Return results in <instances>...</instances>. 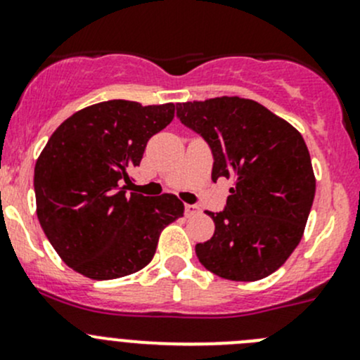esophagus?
I'll use <instances>...</instances> for the list:
<instances>
[{
    "label": "esophagus",
    "instance_id": "34e87169",
    "mask_svg": "<svg viewBox=\"0 0 360 360\" xmlns=\"http://www.w3.org/2000/svg\"><path fill=\"white\" fill-rule=\"evenodd\" d=\"M184 214H186L188 217L195 216V214H198V207L193 205V203H186V205H184Z\"/></svg>",
    "mask_w": 360,
    "mask_h": 360
}]
</instances>
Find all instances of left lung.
Returning <instances> with one entry per match:
<instances>
[{"label": "left lung", "mask_w": 360, "mask_h": 360, "mask_svg": "<svg viewBox=\"0 0 360 360\" xmlns=\"http://www.w3.org/2000/svg\"><path fill=\"white\" fill-rule=\"evenodd\" d=\"M177 118L212 151V181H233L216 230L195 245L198 261L228 281L268 277L297 248L315 197L303 137L259 103L217 97L177 104Z\"/></svg>", "instance_id": "obj_1"}]
</instances>
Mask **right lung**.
Here are the masks:
<instances>
[{"mask_svg": "<svg viewBox=\"0 0 360 360\" xmlns=\"http://www.w3.org/2000/svg\"><path fill=\"white\" fill-rule=\"evenodd\" d=\"M172 103L104 101L69 116L34 167L36 212L64 263L94 281L136 274L160 231L184 214L176 195L127 193L146 144L174 118Z\"/></svg>", "mask_w": 360, "mask_h": 360, "instance_id": "add662e5", "label": "right lung"}]
</instances>
